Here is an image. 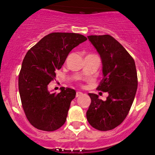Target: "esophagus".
I'll return each instance as SVG.
<instances>
[{"label":"esophagus","mask_w":155,"mask_h":155,"mask_svg":"<svg viewBox=\"0 0 155 155\" xmlns=\"http://www.w3.org/2000/svg\"><path fill=\"white\" fill-rule=\"evenodd\" d=\"M82 92H76V97H79V96H81V95H82Z\"/></svg>","instance_id":"34e87169"}]
</instances>
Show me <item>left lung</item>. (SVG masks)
Wrapping results in <instances>:
<instances>
[{
	"mask_svg": "<svg viewBox=\"0 0 155 155\" xmlns=\"http://www.w3.org/2000/svg\"><path fill=\"white\" fill-rule=\"evenodd\" d=\"M100 54L104 78L97 90L108 92L104 101L89 93L91 104L87 111L88 122L101 131L110 130L123 122L128 114L136 95L138 78L133 58L122 44L109 35H89Z\"/></svg>",
	"mask_w": 155,
	"mask_h": 155,
	"instance_id": "left-lung-1",
	"label": "left lung"
}]
</instances>
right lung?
<instances>
[{"instance_id":"add662e5","label":"right lung","mask_w":155,"mask_h":155,"mask_svg":"<svg viewBox=\"0 0 155 155\" xmlns=\"http://www.w3.org/2000/svg\"><path fill=\"white\" fill-rule=\"evenodd\" d=\"M87 39L79 33H51L27 52L19 74V92L27 119L35 128L54 131L65 122L76 91L61 87L60 93H51L48 84L69 52Z\"/></svg>"}]
</instances>
